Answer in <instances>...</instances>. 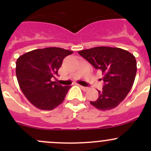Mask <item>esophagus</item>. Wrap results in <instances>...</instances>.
<instances>
[{"label":"esophagus","mask_w":151,"mask_h":151,"mask_svg":"<svg viewBox=\"0 0 151 151\" xmlns=\"http://www.w3.org/2000/svg\"><path fill=\"white\" fill-rule=\"evenodd\" d=\"M80 87L81 88V89L83 90L84 91H88V87H84V86H82V85H80Z\"/></svg>","instance_id":"esophagus-1"}]
</instances>
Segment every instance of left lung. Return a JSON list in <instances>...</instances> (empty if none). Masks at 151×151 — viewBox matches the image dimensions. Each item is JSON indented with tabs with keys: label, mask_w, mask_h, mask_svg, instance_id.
Segmentation results:
<instances>
[{
	"label": "left lung",
	"mask_w": 151,
	"mask_h": 151,
	"mask_svg": "<svg viewBox=\"0 0 151 151\" xmlns=\"http://www.w3.org/2000/svg\"><path fill=\"white\" fill-rule=\"evenodd\" d=\"M79 54L96 69L101 70L104 85L96 101H90L100 110H109L123 101L133 86L137 73L135 57L118 47H96Z\"/></svg>",
	"instance_id": "left-lung-1"
}]
</instances>
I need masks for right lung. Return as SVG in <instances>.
<instances>
[{"label": "right lung", "mask_w": 151, "mask_h": 151, "mask_svg": "<svg viewBox=\"0 0 151 151\" xmlns=\"http://www.w3.org/2000/svg\"><path fill=\"white\" fill-rule=\"evenodd\" d=\"M73 52L59 47H47L32 50L17 60L19 88L36 108L52 110L63 101L71 86H62L51 79L58 75L63 59Z\"/></svg>", "instance_id": "obj_1"}]
</instances>
